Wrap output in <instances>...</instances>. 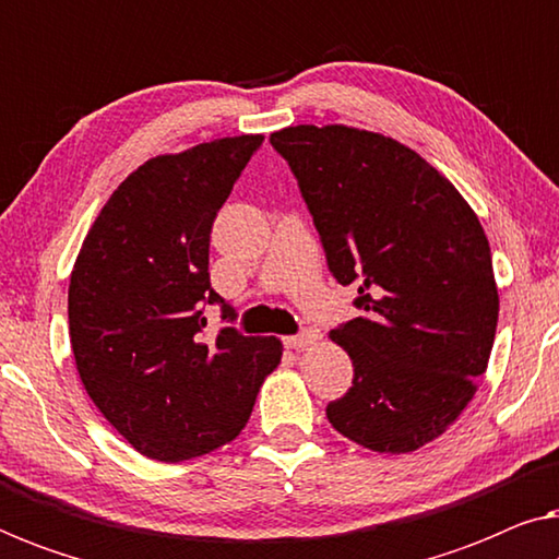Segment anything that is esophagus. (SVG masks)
I'll return each mask as SVG.
<instances>
[{"instance_id": "34e87169", "label": "esophagus", "mask_w": 559, "mask_h": 559, "mask_svg": "<svg viewBox=\"0 0 559 559\" xmlns=\"http://www.w3.org/2000/svg\"><path fill=\"white\" fill-rule=\"evenodd\" d=\"M318 341H320V335L316 331H305L300 335H287L285 346L287 348H308V346H316Z\"/></svg>"}]
</instances>
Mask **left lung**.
Returning <instances> with one entry per match:
<instances>
[{"label":"left lung","instance_id":"left-lung-1","mask_svg":"<svg viewBox=\"0 0 559 559\" xmlns=\"http://www.w3.org/2000/svg\"><path fill=\"white\" fill-rule=\"evenodd\" d=\"M293 167L343 287L361 318L331 331L354 386L328 404L343 438L412 453L468 407L499 323L484 226L445 175L407 144L346 124L270 136Z\"/></svg>","mask_w":559,"mask_h":559}]
</instances>
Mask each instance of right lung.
Here are the masks:
<instances>
[{
    "label": "right lung",
    "mask_w": 559,
    "mask_h": 559,
    "mask_svg": "<svg viewBox=\"0 0 559 559\" xmlns=\"http://www.w3.org/2000/svg\"><path fill=\"white\" fill-rule=\"evenodd\" d=\"M262 134L157 155L114 190L75 257L68 333L91 402L136 453L205 455L249 423L282 341L224 328L205 335L209 241L216 213Z\"/></svg>",
    "instance_id": "obj_1"
}]
</instances>
